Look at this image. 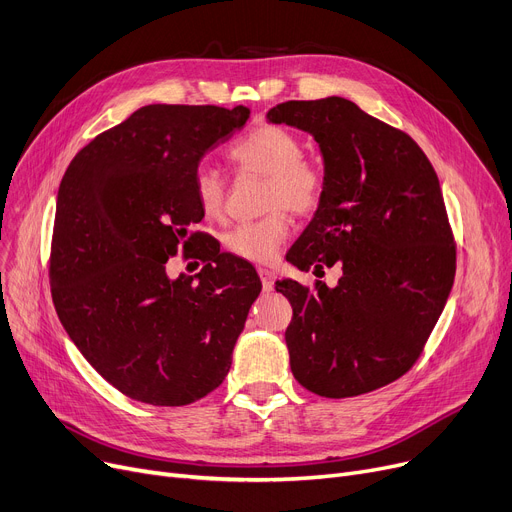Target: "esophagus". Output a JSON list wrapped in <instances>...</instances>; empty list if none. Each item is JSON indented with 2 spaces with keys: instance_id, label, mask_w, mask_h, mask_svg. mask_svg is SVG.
Wrapping results in <instances>:
<instances>
[{
  "instance_id": "34e87169",
  "label": "esophagus",
  "mask_w": 512,
  "mask_h": 512,
  "mask_svg": "<svg viewBox=\"0 0 512 512\" xmlns=\"http://www.w3.org/2000/svg\"><path fill=\"white\" fill-rule=\"evenodd\" d=\"M259 278H261V286H263V290L265 292H270V290H274V272L272 270H267V267H259Z\"/></svg>"
}]
</instances>
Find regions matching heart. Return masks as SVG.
<instances>
[{"mask_svg":"<svg viewBox=\"0 0 512 512\" xmlns=\"http://www.w3.org/2000/svg\"><path fill=\"white\" fill-rule=\"evenodd\" d=\"M228 157L236 170L265 178L263 207L272 209L263 218L236 224L226 236V249L247 261H272L288 238L290 220L282 207L297 215L317 209L324 197V172L303 157V143L282 126L263 124L230 145ZM193 191L201 211L218 218L226 203V180L207 164L193 174Z\"/></svg>","mask_w":512,"mask_h":512,"instance_id":"b5f03b06","label":"heart"}]
</instances>
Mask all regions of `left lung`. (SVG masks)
<instances>
[{
  "label": "left lung",
  "mask_w": 512,
  "mask_h": 512,
  "mask_svg": "<svg viewBox=\"0 0 512 512\" xmlns=\"http://www.w3.org/2000/svg\"><path fill=\"white\" fill-rule=\"evenodd\" d=\"M267 120L307 130L324 155V197L286 259L342 270L334 288L276 282L292 305V375L326 398L378 390L415 365L454 282L434 166L407 132L342 97L286 101Z\"/></svg>",
  "instance_id": "obj_1"
}]
</instances>
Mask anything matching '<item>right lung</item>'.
Returning a JSON list of instances; mask_svg holds the SVG:
<instances>
[{
	"label": "right lung",
	"mask_w": 512,
	"mask_h": 512,
	"mask_svg": "<svg viewBox=\"0 0 512 512\" xmlns=\"http://www.w3.org/2000/svg\"><path fill=\"white\" fill-rule=\"evenodd\" d=\"M245 105H145L80 149L60 182L51 297L68 336L122 394L182 407L218 388L261 282L247 261L211 247L197 276L203 220L193 174L205 151L249 120Z\"/></svg>",
	"instance_id": "right-lung-1"
}]
</instances>
